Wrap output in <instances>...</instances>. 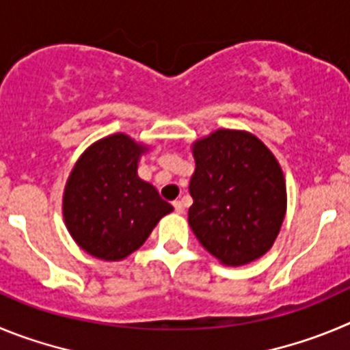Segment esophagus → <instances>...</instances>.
<instances>
[{
  "instance_id": "34e87169",
  "label": "esophagus",
  "mask_w": 350,
  "mask_h": 350,
  "mask_svg": "<svg viewBox=\"0 0 350 350\" xmlns=\"http://www.w3.org/2000/svg\"><path fill=\"white\" fill-rule=\"evenodd\" d=\"M172 206H174V211H176V213H178V214L185 213V206H183L181 200H176V202L172 204Z\"/></svg>"
}]
</instances>
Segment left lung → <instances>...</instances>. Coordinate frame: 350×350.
Listing matches in <instances>:
<instances>
[{
    "mask_svg": "<svg viewBox=\"0 0 350 350\" xmlns=\"http://www.w3.org/2000/svg\"><path fill=\"white\" fill-rule=\"evenodd\" d=\"M191 155L188 223L195 237L226 267L263 256L288 206L286 179L273 153L251 132L218 129L191 143Z\"/></svg>",
    "mask_w": 350,
    "mask_h": 350,
    "instance_id": "8db88e82",
    "label": "left lung"
}]
</instances>
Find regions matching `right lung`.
<instances>
[{"label": "right lung", "instance_id": "add662e5", "mask_svg": "<svg viewBox=\"0 0 350 350\" xmlns=\"http://www.w3.org/2000/svg\"><path fill=\"white\" fill-rule=\"evenodd\" d=\"M148 152L124 132L90 144L71 169L62 195V216L73 241L105 261L125 260L174 207L152 183L137 176Z\"/></svg>", "mask_w": 350, "mask_h": 350}]
</instances>
